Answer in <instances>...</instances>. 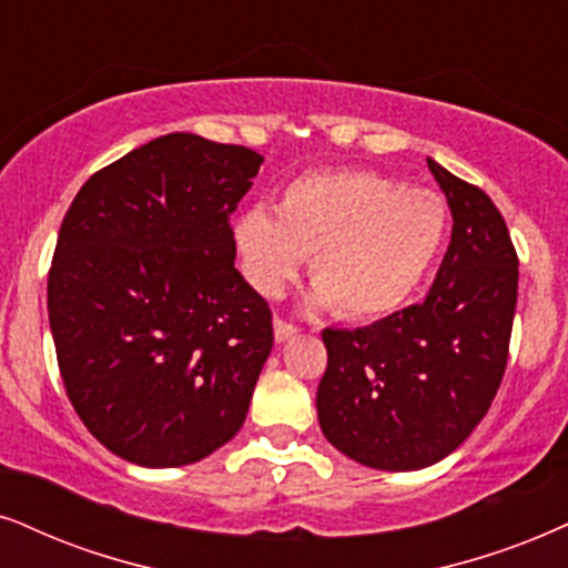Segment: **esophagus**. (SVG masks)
I'll return each instance as SVG.
<instances>
[{"label":"esophagus","mask_w":568,"mask_h":568,"mask_svg":"<svg viewBox=\"0 0 568 568\" xmlns=\"http://www.w3.org/2000/svg\"><path fill=\"white\" fill-rule=\"evenodd\" d=\"M296 335H298L296 325H291V322H285V320H275V341L277 343L291 341V337H296Z\"/></svg>","instance_id":"1"}]
</instances>
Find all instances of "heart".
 Returning a JSON list of instances; mask_svg holds the SVG:
<instances>
[{
  "mask_svg": "<svg viewBox=\"0 0 568 568\" xmlns=\"http://www.w3.org/2000/svg\"><path fill=\"white\" fill-rule=\"evenodd\" d=\"M445 217L440 196L379 172H308L285 185L277 212H241L233 246L262 296L277 298L312 254L314 304L372 320L414 296L443 246Z\"/></svg>",
  "mask_w": 568,
  "mask_h": 568,
  "instance_id": "1",
  "label": "heart"
}]
</instances>
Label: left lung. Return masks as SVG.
<instances>
[{
  "instance_id": "obj_1",
  "label": "left lung",
  "mask_w": 568,
  "mask_h": 568,
  "mask_svg": "<svg viewBox=\"0 0 568 568\" xmlns=\"http://www.w3.org/2000/svg\"><path fill=\"white\" fill-rule=\"evenodd\" d=\"M454 231L422 304L356 329H322L320 427L341 454L385 471L437 464L490 408L508 362L519 260L498 206L435 160Z\"/></svg>"
}]
</instances>
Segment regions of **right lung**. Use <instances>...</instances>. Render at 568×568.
Masks as SVG:
<instances>
[{
	"mask_svg": "<svg viewBox=\"0 0 568 568\" xmlns=\"http://www.w3.org/2000/svg\"><path fill=\"white\" fill-rule=\"evenodd\" d=\"M262 154L168 133L93 172L64 214L47 301L68 398L139 466L201 462L239 433L272 312L235 270L231 214Z\"/></svg>",
	"mask_w": 568,
	"mask_h": 568,
	"instance_id": "obj_1",
	"label": "right lung"
}]
</instances>
